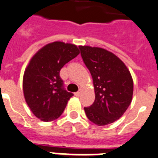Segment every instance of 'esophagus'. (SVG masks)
<instances>
[{"instance_id":"1","label":"esophagus","mask_w":158,"mask_h":158,"mask_svg":"<svg viewBox=\"0 0 158 158\" xmlns=\"http://www.w3.org/2000/svg\"><path fill=\"white\" fill-rule=\"evenodd\" d=\"M81 90H79L78 91V92H76V93H75V95L76 96V97H79V96H80V94H81Z\"/></svg>"}]
</instances>
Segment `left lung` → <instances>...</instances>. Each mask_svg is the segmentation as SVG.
Segmentation results:
<instances>
[{
  "mask_svg": "<svg viewBox=\"0 0 158 158\" xmlns=\"http://www.w3.org/2000/svg\"><path fill=\"white\" fill-rule=\"evenodd\" d=\"M81 57L90 72L95 101L84 110L90 122L105 126L120 118L131 104L133 82L120 59L103 48L79 46Z\"/></svg>",
  "mask_w": 158,
  "mask_h": 158,
  "instance_id": "obj_1",
  "label": "left lung"
}]
</instances>
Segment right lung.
Instances as JSON below:
<instances>
[{
  "mask_svg": "<svg viewBox=\"0 0 158 158\" xmlns=\"http://www.w3.org/2000/svg\"><path fill=\"white\" fill-rule=\"evenodd\" d=\"M79 54L74 44L54 42L40 50L25 71L23 92L28 106L44 122L58 118L73 96L60 76L63 66Z\"/></svg>",
  "mask_w": 158,
  "mask_h": 158,
  "instance_id": "right-lung-1",
  "label": "right lung"
}]
</instances>
